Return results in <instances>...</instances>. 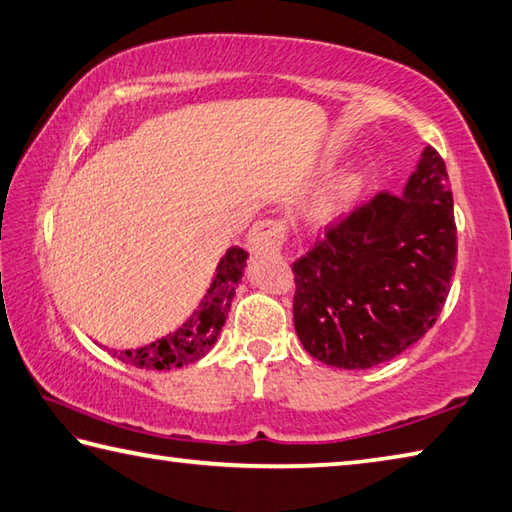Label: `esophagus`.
<instances>
[{
  "mask_svg": "<svg viewBox=\"0 0 512 512\" xmlns=\"http://www.w3.org/2000/svg\"><path fill=\"white\" fill-rule=\"evenodd\" d=\"M284 239H286V226L282 221L264 219V221H257V224H253V228H250L246 237V246L250 253L259 255V253H268V250H280Z\"/></svg>",
  "mask_w": 512,
  "mask_h": 512,
  "instance_id": "obj_1",
  "label": "esophagus"
}]
</instances>
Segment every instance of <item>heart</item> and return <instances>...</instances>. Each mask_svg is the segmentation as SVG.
Instances as JSON below:
<instances>
[{
    "instance_id": "b5f03b06",
    "label": "heart",
    "mask_w": 512,
    "mask_h": 512,
    "mask_svg": "<svg viewBox=\"0 0 512 512\" xmlns=\"http://www.w3.org/2000/svg\"><path fill=\"white\" fill-rule=\"evenodd\" d=\"M369 176L365 170H349L336 176L313 206V217L320 221H329L345 212L351 203H356L362 192L367 190Z\"/></svg>"
}]
</instances>
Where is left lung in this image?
<instances>
[{"mask_svg": "<svg viewBox=\"0 0 512 512\" xmlns=\"http://www.w3.org/2000/svg\"><path fill=\"white\" fill-rule=\"evenodd\" d=\"M457 264L448 172L425 147L401 197L378 194L293 264V320L324 365L369 369L421 340Z\"/></svg>", "mask_w": 512, "mask_h": 512, "instance_id": "left-lung-1", "label": "left lung"}]
</instances>
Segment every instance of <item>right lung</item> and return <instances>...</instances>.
Listing matches in <instances>:
<instances>
[{
  "label": "right lung",
  "instance_id": "obj_1",
  "mask_svg": "<svg viewBox=\"0 0 512 512\" xmlns=\"http://www.w3.org/2000/svg\"><path fill=\"white\" fill-rule=\"evenodd\" d=\"M248 253L239 246H230L226 255L219 259L217 271L212 275L206 295L199 306L179 329L167 333L165 338L150 342L136 349H111V356L125 365L138 369H176L185 367L215 347L224 322L228 318L230 302L235 297V288L244 275Z\"/></svg>",
  "mask_w": 512,
  "mask_h": 512
}]
</instances>
